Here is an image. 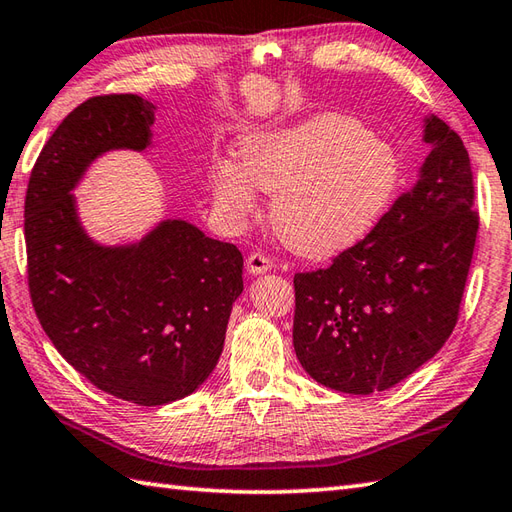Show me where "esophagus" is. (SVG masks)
<instances>
[{
	"label": "esophagus",
	"mask_w": 512,
	"mask_h": 512,
	"mask_svg": "<svg viewBox=\"0 0 512 512\" xmlns=\"http://www.w3.org/2000/svg\"><path fill=\"white\" fill-rule=\"evenodd\" d=\"M246 266H248V273L262 275V273H268V270L273 268L275 264H273V259H270L268 255L259 253V250H257V253H250V255H248Z\"/></svg>",
	"instance_id": "esophagus-1"
}]
</instances>
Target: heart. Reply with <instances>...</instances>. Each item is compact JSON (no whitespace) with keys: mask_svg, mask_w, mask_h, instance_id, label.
<instances>
[{"mask_svg":"<svg viewBox=\"0 0 512 512\" xmlns=\"http://www.w3.org/2000/svg\"><path fill=\"white\" fill-rule=\"evenodd\" d=\"M402 178L396 145L354 116L328 112L244 138L239 165L222 160L211 169V191L228 222L255 209V187L275 193L270 220L281 242L321 259L372 235Z\"/></svg>","mask_w":512,"mask_h":512,"instance_id":"1","label":"heart"}]
</instances>
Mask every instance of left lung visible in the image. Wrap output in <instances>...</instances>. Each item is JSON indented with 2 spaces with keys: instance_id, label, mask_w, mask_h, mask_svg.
I'll list each match as a JSON object with an SVG mask.
<instances>
[{
  "instance_id": "8db88e82",
  "label": "left lung",
  "mask_w": 512,
  "mask_h": 512,
  "mask_svg": "<svg viewBox=\"0 0 512 512\" xmlns=\"http://www.w3.org/2000/svg\"><path fill=\"white\" fill-rule=\"evenodd\" d=\"M431 145L416 184L374 233L295 275L292 343L317 383L343 394L394 387L447 343L469 277L480 217L469 151L440 121L424 118Z\"/></svg>"
}]
</instances>
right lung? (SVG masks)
<instances>
[{
    "mask_svg": "<svg viewBox=\"0 0 512 512\" xmlns=\"http://www.w3.org/2000/svg\"><path fill=\"white\" fill-rule=\"evenodd\" d=\"M154 110L136 94L81 103L43 145L24 209L28 288L43 332L94 387L143 407L180 400L209 378L244 290L237 246L184 220L125 246L83 231L70 191L105 151L147 149Z\"/></svg>",
    "mask_w": 512,
    "mask_h": 512,
    "instance_id": "add662e5",
    "label": "right lung"
}]
</instances>
